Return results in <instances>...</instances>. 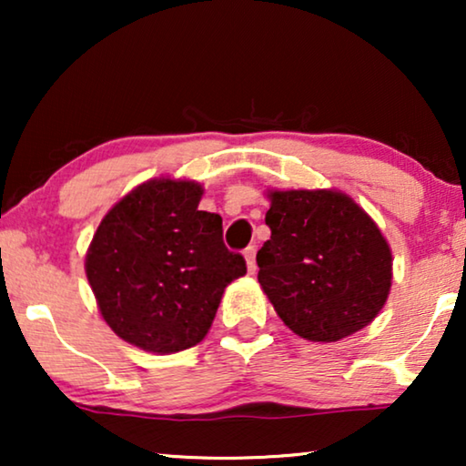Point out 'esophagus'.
I'll use <instances>...</instances> for the list:
<instances>
[{
    "mask_svg": "<svg viewBox=\"0 0 466 466\" xmlns=\"http://www.w3.org/2000/svg\"><path fill=\"white\" fill-rule=\"evenodd\" d=\"M244 257H246V263H248V271L257 273V246H248Z\"/></svg>",
    "mask_w": 466,
    "mask_h": 466,
    "instance_id": "34e87169",
    "label": "esophagus"
}]
</instances>
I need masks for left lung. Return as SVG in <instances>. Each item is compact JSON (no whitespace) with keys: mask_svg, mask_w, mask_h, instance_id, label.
Returning <instances> with one entry per match:
<instances>
[{"mask_svg":"<svg viewBox=\"0 0 466 466\" xmlns=\"http://www.w3.org/2000/svg\"><path fill=\"white\" fill-rule=\"evenodd\" d=\"M257 254L258 282L292 333L339 341L384 308L392 254L380 228L335 190H276Z\"/></svg>","mask_w":466,"mask_h":466,"instance_id":"8db88e82","label":"left lung"}]
</instances>
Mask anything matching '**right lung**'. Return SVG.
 <instances>
[{
    "label": "right lung",
    "mask_w": 466,
    "mask_h": 466,
    "mask_svg": "<svg viewBox=\"0 0 466 466\" xmlns=\"http://www.w3.org/2000/svg\"><path fill=\"white\" fill-rule=\"evenodd\" d=\"M201 187L169 177L123 197L95 233L86 278L110 329L146 352L171 354L208 335L227 284L246 260L199 209Z\"/></svg>",
    "instance_id": "add662e5"
}]
</instances>
